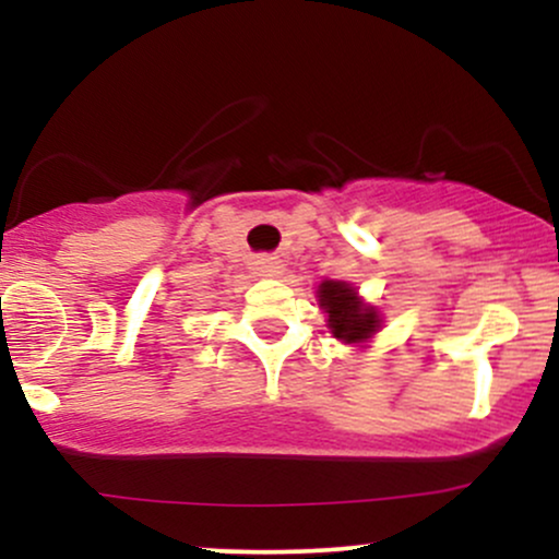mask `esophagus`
<instances>
[{"label":"esophagus","instance_id":"34e87169","mask_svg":"<svg viewBox=\"0 0 559 559\" xmlns=\"http://www.w3.org/2000/svg\"><path fill=\"white\" fill-rule=\"evenodd\" d=\"M281 260L278 258H271V254H262V258L254 260V271L260 275H278L281 273Z\"/></svg>","mask_w":559,"mask_h":559}]
</instances>
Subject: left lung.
<instances>
[{
  "label": "left lung",
  "instance_id": "8db88e82",
  "mask_svg": "<svg viewBox=\"0 0 559 559\" xmlns=\"http://www.w3.org/2000/svg\"><path fill=\"white\" fill-rule=\"evenodd\" d=\"M318 301L329 316L333 338L344 344H362L381 329V316L373 305L357 297V288L344 281H323L318 286Z\"/></svg>",
  "mask_w": 559,
  "mask_h": 559
}]
</instances>
